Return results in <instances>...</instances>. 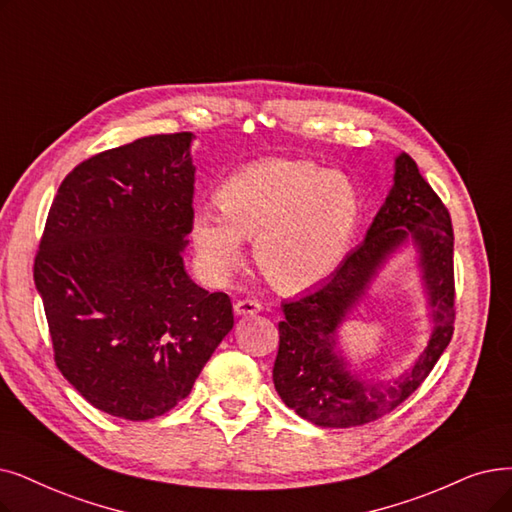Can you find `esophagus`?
I'll return each mask as SVG.
<instances>
[{"label": "esophagus", "instance_id": "1", "mask_svg": "<svg viewBox=\"0 0 512 512\" xmlns=\"http://www.w3.org/2000/svg\"><path fill=\"white\" fill-rule=\"evenodd\" d=\"M233 309H235V315H237V317H248V315L260 313V311H262V304H260L258 300L245 298V300H237V302L233 304Z\"/></svg>", "mask_w": 512, "mask_h": 512}]
</instances>
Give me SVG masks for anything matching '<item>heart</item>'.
Listing matches in <instances>:
<instances>
[{
  "mask_svg": "<svg viewBox=\"0 0 512 512\" xmlns=\"http://www.w3.org/2000/svg\"><path fill=\"white\" fill-rule=\"evenodd\" d=\"M222 210L191 218L201 269L214 281L243 262V239H256V262L275 288L311 290L349 254L359 222V193L349 176L311 159L264 157L233 172L216 191Z\"/></svg>",
  "mask_w": 512,
  "mask_h": 512,
  "instance_id": "b5f03b06",
  "label": "heart"
}]
</instances>
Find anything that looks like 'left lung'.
<instances>
[{"label": "left lung", "instance_id": "1", "mask_svg": "<svg viewBox=\"0 0 512 512\" xmlns=\"http://www.w3.org/2000/svg\"><path fill=\"white\" fill-rule=\"evenodd\" d=\"M405 244H412L419 256L432 336L405 373L388 381H365L337 349V332L387 258ZM283 315L273 382L281 401L317 426L351 428L374 422L431 374L454 334V231L447 208L410 155L395 157L393 189L363 243L317 292L285 302Z\"/></svg>", "mask_w": 512, "mask_h": 512}]
</instances>
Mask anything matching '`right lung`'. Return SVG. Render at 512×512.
Segmentation results:
<instances>
[{"mask_svg":"<svg viewBox=\"0 0 512 512\" xmlns=\"http://www.w3.org/2000/svg\"><path fill=\"white\" fill-rule=\"evenodd\" d=\"M191 132L102 151L63 180L33 279L54 361L100 412L151 420L185 399L233 304L187 275L195 166Z\"/></svg>","mask_w":512,"mask_h":512,"instance_id":"right-lung-1","label":"right lung"}]
</instances>
